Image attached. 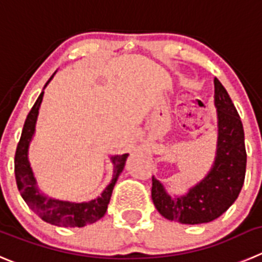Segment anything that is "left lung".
Masks as SVG:
<instances>
[{"mask_svg":"<svg viewBox=\"0 0 262 262\" xmlns=\"http://www.w3.org/2000/svg\"><path fill=\"white\" fill-rule=\"evenodd\" d=\"M214 106L219 137L216 158L208 174L182 196H170L152 177L154 205L170 221L186 225L213 221L230 208L243 187L247 165L243 124L219 79H214Z\"/></svg>","mask_w":262,"mask_h":262,"instance_id":"obj_1","label":"left lung"}]
</instances>
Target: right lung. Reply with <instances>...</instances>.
Returning a JSON list of instances; mask_svg holds the SVG:
<instances>
[{
	"label": "right lung",
	"mask_w": 262,
	"mask_h": 262,
	"mask_svg": "<svg viewBox=\"0 0 262 262\" xmlns=\"http://www.w3.org/2000/svg\"><path fill=\"white\" fill-rule=\"evenodd\" d=\"M53 76L46 82L45 86L50 82ZM42 97L43 92L38 95L37 101L29 111L26 123H24L23 130H21L20 141H19L18 147H16L14 163H15V178L19 191H20L21 198L28 204L29 208L45 222L64 227H82L85 225L94 224L106 213L107 205L111 199L112 190H114L115 183H116L120 173L123 172L128 154L111 156L112 165H114L112 180L108 183V186L103 190V192L95 199L84 203H73L51 199V198L41 194L31 165H29L28 147L32 141V137L35 134L38 108H40V104L42 102Z\"/></svg>",
	"instance_id": "1"
}]
</instances>
